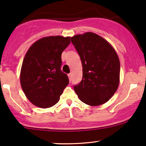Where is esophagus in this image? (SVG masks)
<instances>
[{
  "mask_svg": "<svg viewBox=\"0 0 146 146\" xmlns=\"http://www.w3.org/2000/svg\"><path fill=\"white\" fill-rule=\"evenodd\" d=\"M68 77H69V81H70V82H71V81L72 80V75H71V73H69V74L68 75Z\"/></svg>",
  "mask_w": 146,
  "mask_h": 146,
  "instance_id": "obj_1",
  "label": "esophagus"
}]
</instances>
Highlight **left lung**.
Returning <instances> with one entry per match:
<instances>
[{"label":"left lung","instance_id":"obj_1","mask_svg":"<svg viewBox=\"0 0 146 146\" xmlns=\"http://www.w3.org/2000/svg\"><path fill=\"white\" fill-rule=\"evenodd\" d=\"M71 42L80 56L82 82L74 86L79 100L95 106L103 104L114 94L120 82V61L108 41L92 32L75 35Z\"/></svg>","mask_w":146,"mask_h":146}]
</instances>
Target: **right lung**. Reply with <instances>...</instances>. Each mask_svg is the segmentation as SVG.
I'll return each instance as SVG.
<instances>
[{
    "mask_svg": "<svg viewBox=\"0 0 146 146\" xmlns=\"http://www.w3.org/2000/svg\"><path fill=\"white\" fill-rule=\"evenodd\" d=\"M71 37H44L29 47L24 57L20 83L27 99L35 106L46 108L59 101L69 84L67 74L60 70L61 54Z\"/></svg>",
    "mask_w": 146,
    "mask_h": 146,
    "instance_id": "obj_1",
    "label": "right lung"
}]
</instances>
